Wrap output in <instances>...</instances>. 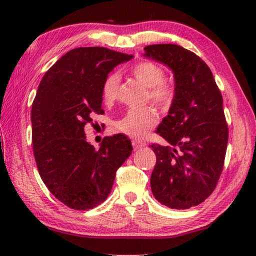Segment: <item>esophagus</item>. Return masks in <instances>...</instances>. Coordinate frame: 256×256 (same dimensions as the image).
I'll return each mask as SVG.
<instances>
[{
	"label": "esophagus",
	"instance_id": "1",
	"mask_svg": "<svg viewBox=\"0 0 256 256\" xmlns=\"http://www.w3.org/2000/svg\"><path fill=\"white\" fill-rule=\"evenodd\" d=\"M132 146L133 148L138 150V149H141L146 146V142L144 141H141V140H132Z\"/></svg>",
	"mask_w": 256,
	"mask_h": 256
}]
</instances>
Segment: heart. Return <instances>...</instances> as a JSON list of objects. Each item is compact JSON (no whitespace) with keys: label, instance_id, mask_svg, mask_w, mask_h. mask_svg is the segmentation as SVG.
I'll list each match as a JSON object with an SVG mask.
<instances>
[{"label":"heart","instance_id":"heart-1","mask_svg":"<svg viewBox=\"0 0 256 256\" xmlns=\"http://www.w3.org/2000/svg\"><path fill=\"white\" fill-rule=\"evenodd\" d=\"M136 79L148 89V96L151 102L159 106H167L174 98V88L164 80V71L162 66L149 60L138 63L131 68ZM120 88V76L110 73L104 80L102 86V100L107 105L114 102L118 98ZM158 122V114L152 107L140 110H130L122 118L115 123L116 128L128 136L142 138L148 133Z\"/></svg>","mask_w":256,"mask_h":256}]
</instances>
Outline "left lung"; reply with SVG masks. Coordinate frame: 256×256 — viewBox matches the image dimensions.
I'll use <instances>...</instances> for the list:
<instances>
[{"label": "left lung", "instance_id": "8db88e82", "mask_svg": "<svg viewBox=\"0 0 256 256\" xmlns=\"http://www.w3.org/2000/svg\"><path fill=\"white\" fill-rule=\"evenodd\" d=\"M144 56L174 73L175 94L156 133L168 146L152 144L157 157L150 185L156 200L172 209H190L214 192L228 142L222 96L209 66L175 44L144 47Z\"/></svg>", "mask_w": 256, "mask_h": 256}]
</instances>
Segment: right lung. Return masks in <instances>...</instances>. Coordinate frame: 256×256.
I'll return each mask as SVG.
<instances>
[{
  "mask_svg": "<svg viewBox=\"0 0 256 256\" xmlns=\"http://www.w3.org/2000/svg\"><path fill=\"white\" fill-rule=\"evenodd\" d=\"M132 58L105 47H79L63 55L38 86L32 106L34 160L47 188L71 209L105 201L116 170L132 152L124 134L104 138L96 150L84 133L92 116L104 114V80Z\"/></svg>",
  "mask_w": 256,
  "mask_h": 256,
  "instance_id": "1",
  "label": "right lung"
}]
</instances>
